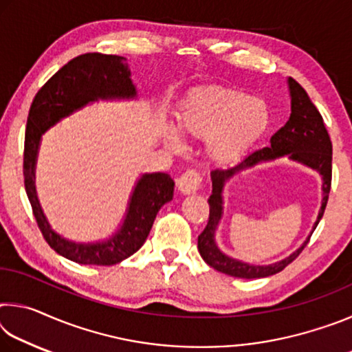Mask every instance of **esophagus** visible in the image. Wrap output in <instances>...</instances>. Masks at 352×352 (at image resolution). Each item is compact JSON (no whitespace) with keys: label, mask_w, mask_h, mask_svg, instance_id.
Segmentation results:
<instances>
[{"label":"esophagus","mask_w":352,"mask_h":352,"mask_svg":"<svg viewBox=\"0 0 352 352\" xmlns=\"http://www.w3.org/2000/svg\"><path fill=\"white\" fill-rule=\"evenodd\" d=\"M178 190H180L182 194L188 195V194H194L197 192L201 186V177L197 170L194 169H189L186 172H183L182 177L178 178Z\"/></svg>","instance_id":"esophagus-1"}]
</instances>
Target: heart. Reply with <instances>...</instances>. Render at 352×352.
<instances>
[{
    "instance_id": "obj_1",
    "label": "heart",
    "mask_w": 352,
    "mask_h": 352,
    "mask_svg": "<svg viewBox=\"0 0 352 352\" xmlns=\"http://www.w3.org/2000/svg\"><path fill=\"white\" fill-rule=\"evenodd\" d=\"M270 113L264 100L228 87L195 88L175 111V129L164 130V142L182 148V136L205 138L208 158L219 166L239 162L267 132Z\"/></svg>"
}]
</instances>
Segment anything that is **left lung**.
Segmentation results:
<instances>
[{"label": "left lung", "instance_id": "obj_1", "mask_svg": "<svg viewBox=\"0 0 352 352\" xmlns=\"http://www.w3.org/2000/svg\"><path fill=\"white\" fill-rule=\"evenodd\" d=\"M289 93H290V118L285 122V126L278 130V132L270 138V147H264L261 151L250 153L234 168L226 170H212V194L208 199L210 204V220H208L206 228L201 231L199 236V253L208 265H211L214 270L222 272L225 275L234 278H267L275 275V273L284 270L298 254L302 252V248L307 245L309 239L317 228L320 219L323 217L324 208L327 204L331 190V177H332V142L327 130L324 127L323 118H321L317 107L312 104L311 98L307 96L300 83L289 77L287 79ZM281 156H287L292 161H296L307 167L317 170L322 175L324 184V199H322V206L319 212L318 220L313 227L311 234L302 244V247L296 250L287 258L278 263H274L269 266H256L248 265L239 260L231 258L225 255L215 243V231L219 223V219L223 215V188L224 183L231 176L239 171L254 167V165L262 162L274 161Z\"/></svg>", "mask_w": 352, "mask_h": 352}]
</instances>
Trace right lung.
Here are the masks:
<instances>
[{
    "instance_id": "add662e5",
    "label": "right lung",
    "mask_w": 352,
    "mask_h": 352,
    "mask_svg": "<svg viewBox=\"0 0 352 352\" xmlns=\"http://www.w3.org/2000/svg\"><path fill=\"white\" fill-rule=\"evenodd\" d=\"M127 58L90 52L73 58L35 94L25 136V188L41 234L58 254L77 264L113 265L138 252L146 242L162 206L174 197L175 183L169 174H142L130 195L126 217L116 233L96 242H76L51 228L37 197L35 166L41 136L63 118L98 100L136 99Z\"/></svg>"
}]
</instances>
